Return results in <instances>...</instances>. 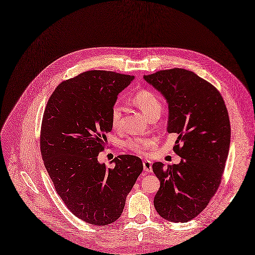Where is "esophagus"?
<instances>
[{
  "instance_id": "obj_1",
  "label": "esophagus",
  "mask_w": 255,
  "mask_h": 255,
  "mask_svg": "<svg viewBox=\"0 0 255 255\" xmlns=\"http://www.w3.org/2000/svg\"><path fill=\"white\" fill-rule=\"evenodd\" d=\"M142 167H143V171L149 172V173L152 172V162L150 160H148V159L143 160L142 161Z\"/></svg>"
}]
</instances>
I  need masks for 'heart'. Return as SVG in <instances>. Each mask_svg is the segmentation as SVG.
Wrapping results in <instances>:
<instances>
[{
    "label": "heart",
    "mask_w": 255,
    "mask_h": 255,
    "mask_svg": "<svg viewBox=\"0 0 255 255\" xmlns=\"http://www.w3.org/2000/svg\"><path fill=\"white\" fill-rule=\"evenodd\" d=\"M131 102L148 119L153 117H159L162 110V104L158 96L149 90H140L131 98ZM112 126L114 129H119L122 122V108L119 105H115L110 114ZM152 139L145 136H130L124 141V146L136 154L145 153L146 150L152 145Z\"/></svg>",
    "instance_id": "b5f03b06"
}]
</instances>
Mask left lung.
<instances>
[{
  "mask_svg": "<svg viewBox=\"0 0 255 255\" xmlns=\"http://www.w3.org/2000/svg\"><path fill=\"white\" fill-rule=\"evenodd\" d=\"M167 99L168 132L178 135L174 152L182 158L152 169L160 181L154 206L170 222H189L207 206L222 180L230 145V122L217 88L184 69L143 77Z\"/></svg>",
  "mask_w": 255,
  "mask_h": 255,
  "instance_id": "obj_1",
  "label": "left lung"
}]
</instances>
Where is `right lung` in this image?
<instances>
[{
    "instance_id": "add662e5",
    "label": "right lung",
    "mask_w": 255,
    "mask_h": 255,
    "mask_svg": "<svg viewBox=\"0 0 255 255\" xmlns=\"http://www.w3.org/2000/svg\"><path fill=\"white\" fill-rule=\"evenodd\" d=\"M133 79L109 71L84 72L55 88L42 116L40 152L55 190L73 215L92 225L121 217L142 171L141 159L133 155H119L112 169L98 161L113 129L110 114L118 95Z\"/></svg>"
}]
</instances>
